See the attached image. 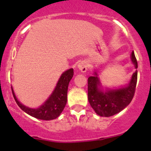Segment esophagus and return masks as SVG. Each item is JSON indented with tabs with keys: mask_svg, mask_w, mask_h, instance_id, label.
Listing matches in <instances>:
<instances>
[{
	"mask_svg": "<svg viewBox=\"0 0 151 151\" xmlns=\"http://www.w3.org/2000/svg\"><path fill=\"white\" fill-rule=\"evenodd\" d=\"M78 68L82 73H85L88 70V64L85 61H82L78 64Z\"/></svg>",
	"mask_w": 151,
	"mask_h": 151,
	"instance_id": "34e87169",
	"label": "esophagus"
}]
</instances>
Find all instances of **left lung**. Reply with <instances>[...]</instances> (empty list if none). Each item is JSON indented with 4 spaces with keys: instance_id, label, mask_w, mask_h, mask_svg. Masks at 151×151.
Listing matches in <instances>:
<instances>
[{
    "instance_id": "8db88e82",
    "label": "left lung",
    "mask_w": 151,
    "mask_h": 151,
    "mask_svg": "<svg viewBox=\"0 0 151 151\" xmlns=\"http://www.w3.org/2000/svg\"><path fill=\"white\" fill-rule=\"evenodd\" d=\"M131 57L135 69H137L138 62L134 51L132 53ZM96 76L97 73L94 76H90L88 78V98L91 106L97 115L105 117L112 116L122 111L132 101L138 79L137 70L133 73L127 87L108 90L105 92L98 88L101 82Z\"/></svg>"
}]
</instances>
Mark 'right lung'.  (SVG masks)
Wrapping results in <instances>:
<instances>
[{"mask_svg": "<svg viewBox=\"0 0 151 151\" xmlns=\"http://www.w3.org/2000/svg\"><path fill=\"white\" fill-rule=\"evenodd\" d=\"M73 74L74 72L73 69H68L67 71L63 73L57 82L55 90L47 101H46V102L38 109H31L20 104L17 101V97L12 90L13 97L17 105L29 115L42 120L54 119L60 115L66 106L67 102L68 85L71 78H73Z\"/></svg>", "mask_w": 151, "mask_h": 151, "instance_id": "add662e5", "label": "right lung"}]
</instances>
